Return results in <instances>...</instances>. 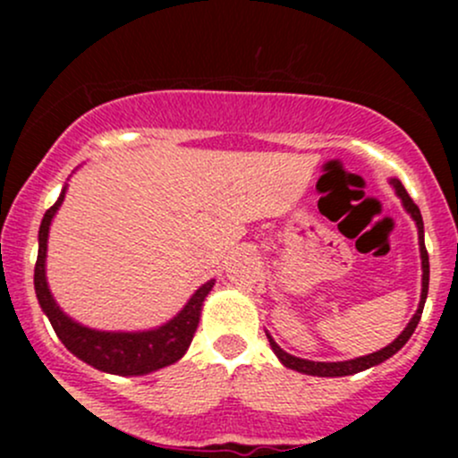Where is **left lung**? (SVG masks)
<instances>
[{
	"label": "left lung",
	"instance_id": "left-lung-1",
	"mask_svg": "<svg viewBox=\"0 0 458 458\" xmlns=\"http://www.w3.org/2000/svg\"><path fill=\"white\" fill-rule=\"evenodd\" d=\"M390 182L394 185V189H396V196L403 199L404 211L411 215L415 225H418L420 259H422V295H420V306H418V310H415L413 318L409 320V325L403 329V334L398 335V338L394 340L392 344H387L386 349L377 351V353L364 355V357H355V360H346V361H310V360H301V357H295V355L286 353V351H284V349H280L276 340H273L271 335L267 334V338H269V344H271L273 353L280 357L282 364L286 366V368H291V370L303 372V375H312V377H346V375H355V372H361V370H366V368H372V366L381 364V361L390 360V357L396 353V351H401L403 346L407 344V340L411 338V334L415 331V327H418L420 317H422V310H424V301H427V295H428V251H427V245H424V222H422V215H420L418 204H415L413 199L409 198L407 189L403 187V182L398 181V178H392Z\"/></svg>",
	"mask_w": 458,
	"mask_h": 458
}]
</instances>
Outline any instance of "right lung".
Returning a JSON list of instances; mask_svg holds the SVG:
<instances>
[{
  "label": "right lung",
  "mask_w": 458,
  "mask_h": 458,
  "mask_svg": "<svg viewBox=\"0 0 458 458\" xmlns=\"http://www.w3.org/2000/svg\"><path fill=\"white\" fill-rule=\"evenodd\" d=\"M66 187L62 189L60 198L49 211L45 213L43 222L38 230V259L34 267V288L36 297H38L40 308L47 314V318L54 325L57 338L62 344L77 355L79 360L90 364L97 370L109 372V375L120 377H138L148 375V372L159 370L185 355V351L191 344L193 334H196L199 323V312H202V303L211 293L215 280L207 284L193 293L187 306L163 323L161 327L148 331H98L79 325L77 320L66 317L60 306L55 303L54 295L49 291L45 276V262H47V239H49V225L51 219L55 217L57 208L64 202Z\"/></svg>",
  "instance_id": "add662e5"
}]
</instances>
